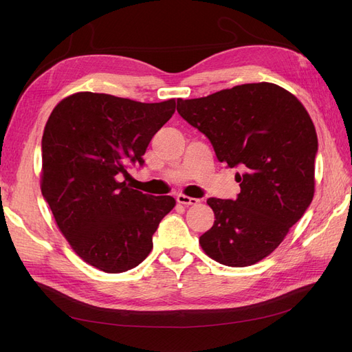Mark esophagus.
<instances>
[{
  "label": "esophagus",
  "mask_w": 352,
  "mask_h": 352,
  "mask_svg": "<svg viewBox=\"0 0 352 352\" xmlns=\"http://www.w3.org/2000/svg\"><path fill=\"white\" fill-rule=\"evenodd\" d=\"M176 201L179 202V204H184V206H195L199 202V199L190 198V197H186V195H177Z\"/></svg>",
  "instance_id": "esophagus-1"
}]
</instances>
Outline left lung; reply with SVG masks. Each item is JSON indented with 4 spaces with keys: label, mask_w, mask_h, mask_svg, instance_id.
Returning a JSON list of instances; mask_svg holds the SVG:
<instances>
[{
    "label": "left lung",
    "mask_w": 352,
    "mask_h": 352,
    "mask_svg": "<svg viewBox=\"0 0 352 352\" xmlns=\"http://www.w3.org/2000/svg\"><path fill=\"white\" fill-rule=\"evenodd\" d=\"M177 113L204 133L219 162L239 168L236 199L208 198L214 225L199 243L208 257L247 267L267 257L310 207L317 133L304 105L274 83H245L177 100Z\"/></svg>",
    "instance_id": "1"
}]
</instances>
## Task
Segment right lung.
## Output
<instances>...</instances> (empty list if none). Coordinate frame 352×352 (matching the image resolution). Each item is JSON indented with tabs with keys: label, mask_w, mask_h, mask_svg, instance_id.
Instances as JSON below:
<instances>
[{
	"label": "right lung",
	"mask_w": 352,
	"mask_h": 352,
	"mask_svg": "<svg viewBox=\"0 0 352 352\" xmlns=\"http://www.w3.org/2000/svg\"><path fill=\"white\" fill-rule=\"evenodd\" d=\"M176 101L140 102L78 92L52 110L42 135L41 190L79 257L105 273L127 272L153 248L160 221L176 204L122 182Z\"/></svg>",
	"instance_id": "add662e5"
}]
</instances>
